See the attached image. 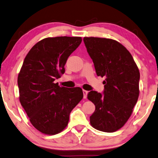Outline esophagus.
<instances>
[{
    "label": "esophagus",
    "mask_w": 158,
    "mask_h": 158,
    "mask_svg": "<svg viewBox=\"0 0 158 158\" xmlns=\"http://www.w3.org/2000/svg\"><path fill=\"white\" fill-rule=\"evenodd\" d=\"M83 93H84V99H86L87 94H88V92L87 90H83Z\"/></svg>",
    "instance_id": "esophagus-1"
}]
</instances>
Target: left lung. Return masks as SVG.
Wrapping results in <instances>:
<instances>
[{
    "label": "left lung",
    "instance_id": "1",
    "mask_svg": "<svg viewBox=\"0 0 158 158\" xmlns=\"http://www.w3.org/2000/svg\"><path fill=\"white\" fill-rule=\"evenodd\" d=\"M84 41L97 76L106 78L104 94L94 90L88 94L95 106L90 124L100 131L115 132L127 122L138 99V67L129 51L115 40L84 37Z\"/></svg>",
    "mask_w": 158,
    "mask_h": 158
}]
</instances>
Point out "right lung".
Instances as JSON below:
<instances>
[{
    "label": "right lung",
    "mask_w": 158,
    "mask_h": 158,
    "mask_svg": "<svg viewBox=\"0 0 158 158\" xmlns=\"http://www.w3.org/2000/svg\"><path fill=\"white\" fill-rule=\"evenodd\" d=\"M81 41L79 36L48 37L36 43L24 59L18 76L19 101L31 124L43 134L64 131L70 112L84 97L81 88L54 83Z\"/></svg>",
    "instance_id": "add662e5"
}]
</instances>
